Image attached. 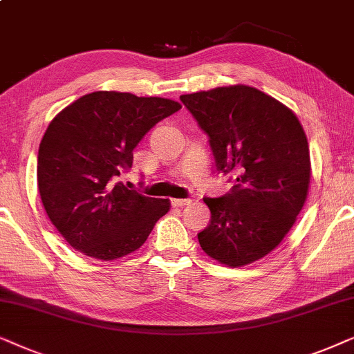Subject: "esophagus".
I'll return each mask as SVG.
<instances>
[{
	"mask_svg": "<svg viewBox=\"0 0 354 354\" xmlns=\"http://www.w3.org/2000/svg\"><path fill=\"white\" fill-rule=\"evenodd\" d=\"M191 199H171V205L173 207H185L191 204Z\"/></svg>",
	"mask_w": 354,
	"mask_h": 354,
	"instance_id": "34e87169",
	"label": "esophagus"
}]
</instances>
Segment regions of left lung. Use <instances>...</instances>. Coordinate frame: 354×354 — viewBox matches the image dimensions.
Instances as JSON below:
<instances>
[{"label":"left lung","instance_id":"left-lung-1","mask_svg":"<svg viewBox=\"0 0 354 354\" xmlns=\"http://www.w3.org/2000/svg\"><path fill=\"white\" fill-rule=\"evenodd\" d=\"M209 138L215 171L234 174L221 197H204L210 221L197 234L207 256L241 267L273 251L303 209L310 180L308 139L295 113L248 86L181 95Z\"/></svg>","mask_w":354,"mask_h":354}]
</instances>
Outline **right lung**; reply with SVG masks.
I'll use <instances>...</instances> for the list:
<instances>
[{
  "mask_svg": "<svg viewBox=\"0 0 354 354\" xmlns=\"http://www.w3.org/2000/svg\"><path fill=\"white\" fill-rule=\"evenodd\" d=\"M180 108L168 98L103 91L77 98L50 122L39 149V191L74 249L113 261L145 243L169 201L128 189L118 176L133 167L144 136Z\"/></svg>",
  "mask_w": 354,
  "mask_h": 354,
  "instance_id": "1",
  "label": "right lung"
}]
</instances>
